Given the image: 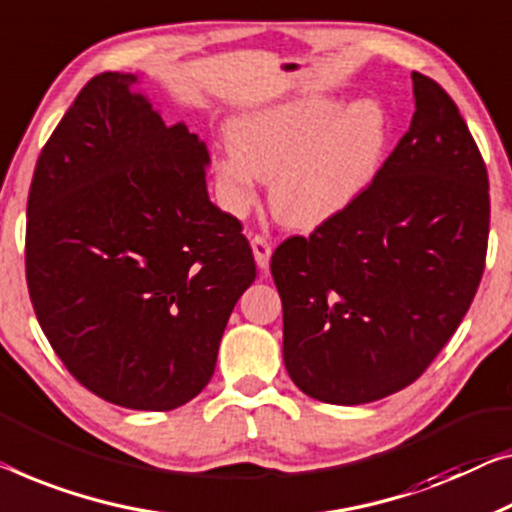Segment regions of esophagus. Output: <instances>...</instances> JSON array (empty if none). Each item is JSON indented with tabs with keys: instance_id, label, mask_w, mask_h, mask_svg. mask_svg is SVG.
<instances>
[{
	"instance_id": "obj_1",
	"label": "esophagus",
	"mask_w": 512,
	"mask_h": 512,
	"mask_svg": "<svg viewBox=\"0 0 512 512\" xmlns=\"http://www.w3.org/2000/svg\"><path fill=\"white\" fill-rule=\"evenodd\" d=\"M253 253H255V262L259 269H269V259H271V241L266 239L264 234H255L253 236Z\"/></svg>"
}]
</instances>
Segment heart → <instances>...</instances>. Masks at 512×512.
Returning <instances> with one entry per match:
<instances>
[{
	"label": "heart",
	"instance_id": "1",
	"mask_svg": "<svg viewBox=\"0 0 512 512\" xmlns=\"http://www.w3.org/2000/svg\"><path fill=\"white\" fill-rule=\"evenodd\" d=\"M393 142L391 114L365 98L342 105L305 96L236 117L216 160L220 204L232 216L255 207L271 179L273 213L289 227L315 230L349 211L375 186Z\"/></svg>",
	"mask_w": 512,
	"mask_h": 512
}]
</instances>
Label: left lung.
<instances>
[{
  "mask_svg": "<svg viewBox=\"0 0 512 512\" xmlns=\"http://www.w3.org/2000/svg\"><path fill=\"white\" fill-rule=\"evenodd\" d=\"M414 80L416 112L352 209L273 250L282 356L296 386L365 404L423 375L485 271L490 181L444 87Z\"/></svg>",
  "mask_w": 512,
  "mask_h": 512,
  "instance_id": "obj_1",
  "label": "left lung"
}]
</instances>
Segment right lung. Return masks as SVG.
<instances>
[{"mask_svg": "<svg viewBox=\"0 0 512 512\" xmlns=\"http://www.w3.org/2000/svg\"><path fill=\"white\" fill-rule=\"evenodd\" d=\"M133 85L91 78L45 142L25 271L45 338L87 391L170 411L209 384L257 271L241 220L209 200L207 144Z\"/></svg>", "mask_w": 512, "mask_h": 512, "instance_id": "obj_1", "label": "right lung"}]
</instances>
